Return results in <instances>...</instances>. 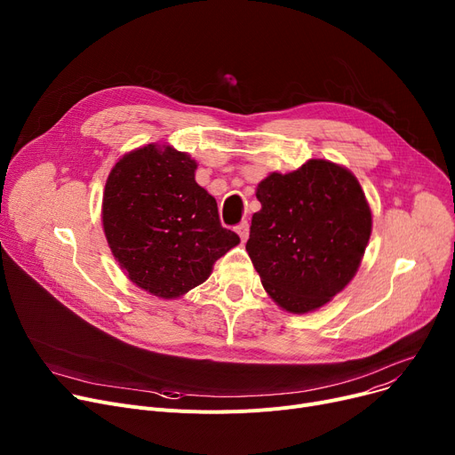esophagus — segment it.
Masks as SVG:
<instances>
[{"label":"esophagus","mask_w":455,"mask_h":455,"mask_svg":"<svg viewBox=\"0 0 455 455\" xmlns=\"http://www.w3.org/2000/svg\"><path fill=\"white\" fill-rule=\"evenodd\" d=\"M235 232H237V235L242 237V242H247V237H249V223L242 221L240 225L235 227Z\"/></svg>","instance_id":"obj_1"}]
</instances>
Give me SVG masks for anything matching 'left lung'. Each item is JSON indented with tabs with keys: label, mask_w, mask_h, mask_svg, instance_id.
<instances>
[{
	"label": "left lung",
	"mask_w": 455,
	"mask_h": 455,
	"mask_svg": "<svg viewBox=\"0 0 455 455\" xmlns=\"http://www.w3.org/2000/svg\"><path fill=\"white\" fill-rule=\"evenodd\" d=\"M245 245L267 295L290 314L328 304L357 273L372 232L363 189L347 167L312 158L256 188Z\"/></svg>",
	"instance_id": "1"
}]
</instances>
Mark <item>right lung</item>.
<instances>
[{
    "label": "right lung",
    "instance_id": "right-lung-1",
    "mask_svg": "<svg viewBox=\"0 0 455 455\" xmlns=\"http://www.w3.org/2000/svg\"><path fill=\"white\" fill-rule=\"evenodd\" d=\"M196 170L188 153L148 143L119 158L105 184L108 247L129 280L158 299L197 288L240 243L221 227L218 203L196 182Z\"/></svg>",
    "mask_w": 455,
    "mask_h": 455
}]
</instances>
